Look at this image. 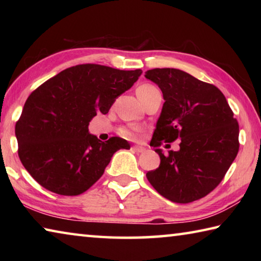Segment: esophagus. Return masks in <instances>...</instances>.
I'll use <instances>...</instances> for the list:
<instances>
[{
    "label": "esophagus",
    "instance_id": "obj_1",
    "mask_svg": "<svg viewBox=\"0 0 261 261\" xmlns=\"http://www.w3.org/2000/svg\"><path fill=\"white\" fill-rule=\"evenodd\" d=\"M131 148L134 149V151L137 152V153H141V152L145 151V148L143 146H138V145H134V146H132Z\"/></svg>",
    "mask_w": 261,
    "mask_h": 261
}]
</instances>
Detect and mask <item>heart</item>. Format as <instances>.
I'll return each mask as SVG.
<instances>
[{
	"label": "heart",
	"instance_id": "b5f03b06",
	"mask_svg": "<svg viewBox=\"0 0 261 261\" xmlns=\"http://www.w3.org/2000/svg\"><path fill=\"white\" fill-rule=\"evenodd\" d=\"M158 88L155 86L151 85V84H143L138 88H137V95H146L151 93L153 91H156ZM141 129L139 126H129V127H123L121 130V135L126 139H136L139 136Z\"/></svg>",
	"mask_w": 261,
	"mask_h": 261
}]
</instances>
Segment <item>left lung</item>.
<instances>
[{
    "mask_svg": "<svg viewBox=\"0 0 261 261\" xmlns=\"http://www.w3.org/2000/svg\"><path fill=\"white\" fill-rule=\"evenodd\" d=\"M145 77L160 87L165 103L151 140L160 166L146 174L167 199L188 204L218 187L238 153L240 126L218 87L178 69H152ZM180 139L168 156L158 149ZM166 146H169L167 144Z\"/></svg>",
    "mask_w": 261,
    "mask_h": 261,
    "instance_id": "obj_1",
    "label": "left lung"
}]
</instances>
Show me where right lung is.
I'll return each instance as SVG.
<instances>
[{
    "label": "right lung",
    "instance_id": "1",
    "mask_svg": "<svg viewBox=\"0 0 261 261\" xmlns=\"http://www.w3.org/2000/svg\"><path fill=\"white\" fill-rule=\"evenodd\" d=\"M141 73L140 69L79 64L30 94L15 134L20 161L41 187L78 196L103 175L115 152L130 148L120 137L101 141L88 132V124L96 114H107Z\"/></svg>",
    "mask_w": 261,
    "mask_h": 261
}]
</instances>
